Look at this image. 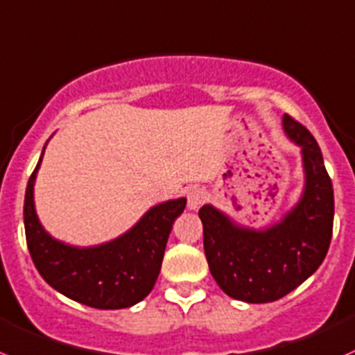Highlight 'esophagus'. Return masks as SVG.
<instances>
[{
  "mask_svg": "<svg viewBox=\"0 0 355 355\" xmlns=\"http://www.w3.org/2000/svg\"><path fill=\"white\" fill-rule=\"evenodd\" d=\"M207 200V193L202 188H193L188 193V209L196 210L203 205V202Z\"/></svg>",
  "mask_w": 355,
  "mask_h": 355,
  "instance_id": "1",
  "label": "esophagus"
}]
</instances>
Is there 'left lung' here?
<instances>
[{
	"label": "left lung",
	"instance_id": "obj_1",
	"mask_svg": "<svg viewBox=\"0 0 355 355\" xmlns=\"http://www.w3.org/2000/svg\"><path fill=\"white\" fill-rule=\"evenodd\" d=\"M283 131L300 146L305 181L300 200L278 223L254 230L214 205L198 210L210 275L226 295L248 304L275 302L295 290L318 271L331 241L335 200L321 150L286 114Z\"/></svg>",
	"mask_w": 355,
	"mask_h": 355
}]
</instances>
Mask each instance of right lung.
Listing matches in <instances>:
<instances>
[{
	"label": "right lung",
	"mask_w": 355,
	"mask_h": 355,
	"mask_svg": "<svg viewBox=\"0 0 355 355\" xmlns=\"http://www.w3.org/2000/svg\"><path fill=\"white\" fill-rule=\"evenodd\" d=\"M44 148L24 202L27 247L40 275L62 295L94 309H124L141 302L159 278L171 230L184 210L186 198L153 205L131 230L107 243H63L44 230L34 205V182Z\"/></svg>",
	"instance_id": "obj_1"
}]
</instances>
